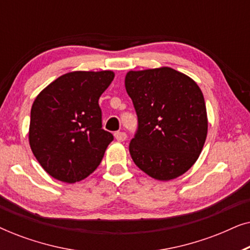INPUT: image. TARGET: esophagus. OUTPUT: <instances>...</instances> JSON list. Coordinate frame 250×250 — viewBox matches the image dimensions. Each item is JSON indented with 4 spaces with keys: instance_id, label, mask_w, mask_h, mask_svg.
Here are the masks:
<instances>
[{
    "instance_id": "obj_1",
    "label": "esophagus",
    "mask_w": 250,
    "mask_h": 250,
    "mask_svg": "<svg viewBox=\"0 0 250 250\" xmlns=\"http://www.w3.org/2000/svg\"><path fill=\"white\" fill-rule=\"evenodd\" d=\"M126 138H127V135H126L125 132H116L115 133V139L117 140V141H119V142L125 141Z\"/></svg>"
}]
</instances>
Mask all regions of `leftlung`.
Instances as JSON below:
<instances>
[{
    "mask_svg": "<svg viewBox=\"0 0 250 250\" xmlns=\"http://www.w3.org/2000/svg\"><path fill=\"white\" fill-rule=\"evenodd\" d=\"M125 88L138 115L129 153L152 179L169 181L189 170L204 148L206 104L192 78L173 68L129 70Z\"/></svg>",
    "mask_w": 250,
    "mask_h": 250,
    "instance_id": "1",
    "label": "left lung"
}]
</instances>
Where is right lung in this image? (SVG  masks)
Listing matches in <instances>:
<instances>
[{
  "mask_svg": "<svg viewBox=\"0 0 250 250\" xmlns=\"http://www.w3.org/2000/svg\"><path fill=\"white\" fill-rule=\"evenodd\" d=\"M111 70L70 71L40 92L32 105L30 149L43 169L66 183L84 180L100 165L114 136L102 129L99 98Z\"/></svg>",
  "mask_w": 250,
  "mask_h": 250,
  "instance_id": "1",
  "label": "right lung"
}]
</instances>
